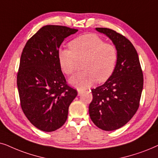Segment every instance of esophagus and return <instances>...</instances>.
Wrapping results in <instances>:
<instances>
[{
    "label": "esophagus",
    "mask_w": 158,
    "mask_h": 158,
    "mask_svg": "<svg viewBox=\"0 0 158 158\" xmlns=\"http://www.w3.org/2000/svg\"><path fill=\"white\" fill-rule=\"evenodd\" d=\"M83 93V90H81V89H78V95H81V94Z\"/></svg>",
    "instance_id": "esophagus-1"
}]
</instances>
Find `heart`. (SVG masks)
I'll list each match as a JSON object with an SVG mask.
<instances>
[{
  "mask_svg": "<svg viewBox=\"0 0 158 158\" xmlns=\"http://www.w3.org/2000/svg\"><path fill=\"white\" fill-rule=\"evenodd\" d=\"M71 50H60L58 60L60 69L66 75L77 70L79 62L83 61L85 71L70 79L69 82L79 89H85L98 81L104 82L114 72L118 58L116 47L106 43L95 34H87L73 39L69 43Z\"/></svg>",
  "mask_w": 158,
  "mask_h": 158,
  "instance_id": "b5f03b06",
  "label": "heart"
}]
</instances>
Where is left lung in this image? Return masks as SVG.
<instances>
[{
    "label": "left lung",
    "instance_id": "obj_1",
    "mask_svg": "<svg viewBox=\"0 0 158 158\" xmlns=\"http://www.w3.org/2000/svg\"><path fill=\"white\" fill-rule=\"evenodd\" d=\"M96 30L113 41L118 58L112 76L92 89L89 116L98 128L113 131L127 124L137 111L144 78L137 52L129 40L111 29L98 27Z\"/></svg>",
    "mask_w": 158,
    "mask_h": 158
}]
</instances>
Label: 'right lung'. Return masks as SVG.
Here are the masks:
<instances>
[{"label": "right lung", "mask_w": 158, "mask_h": 158, "mask_svg": "<svg viewBox=\"0 0 158 158\" xmlns=\"http://www.w3.org/2000/svg\"><path fill=\"white\" fill-rule=\"evenodd\" d=\"M77 31L46 25L28 40L22 52L17 73L21 108L31 124L43 131H56L64 124L77 95L67 84L58 60L60 45Z\"/></svg>", "instance_id": "obj_1"}]
</instances>
